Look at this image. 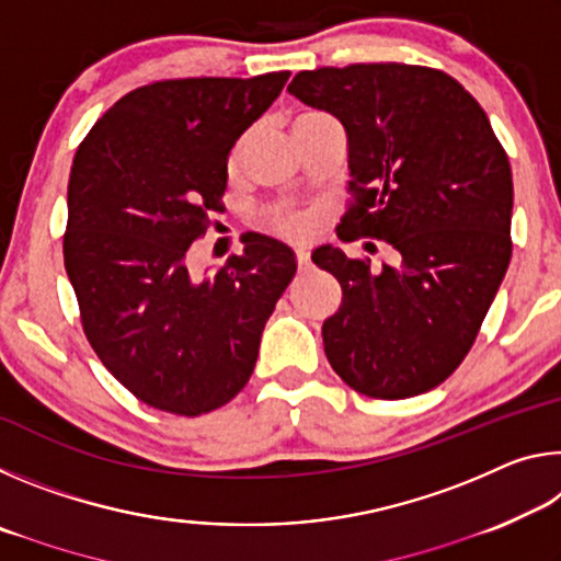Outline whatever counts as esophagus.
<instances>
[{
	"mask_svg": "<svg viewBox=\"0 0 561 561\" xmlns=\"http://www.w3.org/2000/svg\"><path fill=\"white\" fill-rule=\"evenodd\" d=\"M294 254H297V267H299L301 272L309 270V254H307V250H297Z\"/></svg>",
	"mask_w": 561,
	"mask_h": 561,
	"instance_id": "esophagus-1",
	"label": "esophagus"
}]
</instances>
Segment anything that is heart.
I'll return each instance as SVG.
<instances>
[{"instance_id": "b5f03b06", "label": "heart", "mask_w": 561, "mask_h": 561, "mask_svg": "<svg viewBox=\"0 0 561 561\" xmlns=\"http://www.w3.org/2000/svg\"><path fill=\"white\" fill-rule=\"evenodd\" d=\"M232 160H237V150L232 153ZM272 225L277 227L282 232H289V234H297L304 230V220L299 215L294 213H284V210H274L272 213Z\"/></svg>"}]
</instances>
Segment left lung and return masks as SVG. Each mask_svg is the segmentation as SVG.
<instances>
[{
    "label": "left lung",
    "instance_id": "8db88e82",
    "mask_svg": "<svg viewBox=\"0 0 561 561\" xmlns=\"http://www.w3.org/2000/svg\"><path fill=\"white\" fill-rule=\"evenodd\" d=\"M287 91L346 128L339 240L371 237L398 252L381 272L329 244L311 254L344 291L321 327L329 364L368 398L431 391L468 356L512 257L505 148L480 103L428 66H324Z\"/></svg>",
    "mask_w": 561,
    "mask_h": 561
}]
</instances>
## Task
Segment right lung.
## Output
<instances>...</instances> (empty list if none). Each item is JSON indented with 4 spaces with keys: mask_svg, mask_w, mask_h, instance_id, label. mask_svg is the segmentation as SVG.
Masks as SVG:
<instances>
[{
    "mask_svg": "<svg viewBox=\"0 0 561 561\" xmlns=\"http://www.w3.org/2000/svg\"><path fill=\"white\" fill-rule=\"evenodd\" d=\"M287 79L153 81L113 103L73 156L64 267L83 334L158 411L193 417L232 401L297 272L289 247L254 232L215 274L187 270L222 207L227 153Z\"/></svg>",
    "mask_w": 561,
    "mask_h": 561,
    "instance_id": "right-lung-1",
    "label": "right lung"
}]
</instances>
